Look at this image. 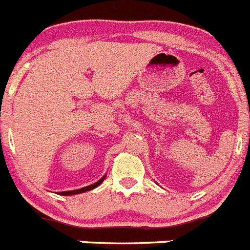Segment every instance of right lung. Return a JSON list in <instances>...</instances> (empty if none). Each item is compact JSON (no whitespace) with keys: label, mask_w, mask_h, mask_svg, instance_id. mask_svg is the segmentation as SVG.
I'll return each instance as SVG.
<instances>
[{"label":"right lung","mask_w":250,"mask_h":250,"mask_svg":"<svg viewBox=\"0 0 250 250\" xmlns=\"http://www.w3.org/2000/svg\"><path fill=\"white\" fill-rule=\"evenodd\" d=\"M105 176H107V175H104V176H103L102 179H100L97 182H95V184L90 185V186L83 187V188H80V189H73V191L59 192V194H61V196H73V194H79V193H83V192H86V191H91V189H93V188H96V187H97V186H100V185L103 182V180L105 179Z\"/></svg>","instance_id":"obj_1"}]
</instances>
